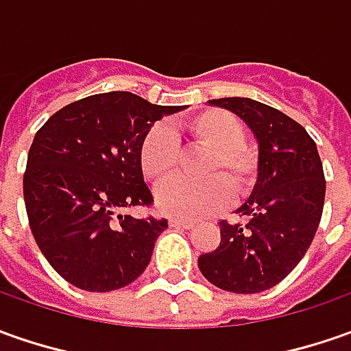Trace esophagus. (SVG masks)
<instances>
[{
    "label": "esophagus",
    "instance_id": "obj_1",
    "mask_svg": "<svg viewBox=\"0 0 351 351\" xmlns=\"http://www.w3.org/2000/svg\"><path fill=\"white\" fill-rule=\"evenodd\" d=\"M169 225H171V227H176V229H190L194 223H192V221H184V219H171Z\"/></svg>",
    "mask_w": 351,
    "mask_h": 351
}]
</instances>
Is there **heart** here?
Segmentation results:
<instances>
[{"mask_svg": "<svg viewBox=\"0 0 351 351\" xmlns=\"http://www.w3.org/2000/svg\"><path fill=\"white\" fill-rule=\"evenodd\" d=\"M190 139L210 149L204 165L202 182L169 180L180 167V141L167 126H153L139 147V165L147 180L165 182L157 190V208L176 219H199L223 210L231 202V187L237 194H247L256 182L258 157L245 143L247 128L239 116L227 110L210 108L190 116L184 122Z\"/></svg>", "mask_w": 351, "mask_h": 351, "instance_id": "b5f03b06", "label": "heart"}]
</instances>
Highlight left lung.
Masks as SVG:
<instances>
[{"mask_svg":"<svg viewBox=\"0 0 351 351\" xmlns=\"http://www.w3.org/2000/svg\"><path fill=\"white\" fill-rule=\"evenodd\" d=\"M213 106L247 122L258 141V178L237 210L247 223L221 221L219 247L198 258L199 272L219 289L260 293L284 280L319 229L326 180L317 143L293 118L268 104L227 97Z\"/></svg>","mask_w":351,"mask_h":351,"instance_id":"obj_1","label":"left lung"}]
</instances>
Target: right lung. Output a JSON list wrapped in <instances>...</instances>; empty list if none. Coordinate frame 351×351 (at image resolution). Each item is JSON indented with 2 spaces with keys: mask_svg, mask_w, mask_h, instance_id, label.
I'll use <instances>...</instances> for the list:
<instances>
[{
  "mask_svg": "<svg viewBox=\"0 0 351 351\" xmlns=\"http://www.w3.org/2000/svg\"><path fill=\"white\" fill-rule=\"evenodd\" d=\"M182 108L101 93L60 108L36 132L23 176L25 208L40 252L66 282L103 293L147 268L169 223L120 212L153 204L139 147L157 120Z\"/></svg>",
  "mask_w": 351,
  "mask_h": 351,
  "instance_id": "obj_1",
  "label": "right lung"
}]
</instances>
